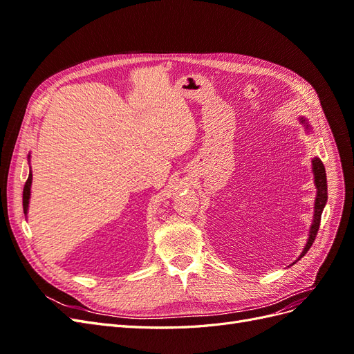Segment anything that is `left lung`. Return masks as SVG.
Masks as SVG:
<instances>
[{
  "mask_svg": "<svg viewBox=\"0 0 354 354\" xmlns=\"http://www.w3.org/2000/svg\"><path fill=\"white\" fill-rule=\"evenodd\" d=\"M299 124L304 125V130L307 133L312 131V127H310L308 121L306 120L304 116L298 118ZM312 171H313V177H315V186H316V199H315V212H313V220H312V226H310V232H308V239L306 242V246L303 248V252L299 254L298 259L292 263L295 264L298 260H301L303 257L307 254V251L310 250V246L313 245L316 234L320 226V217H322V211L326 205L328 201V185H326V171L325 167L322 164V160L319 158H313L312 159Z\"/></svg>",
  "mask_w": 354,
  "mask_h": 354,
  "instance_id": "left-lung-1",
  "label": "left lung"
}]
</instances>
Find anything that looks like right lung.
I'll return each mask as SVG.
<instances>
[{
    "mask_svg": "<svg viewBox=\"0 0 354 354\" xmlns=\"http://www.w3.org/2000/svg\"><path fill=\"white\" fill-rule=\"evenodd\" d=\"M28 159H30V155H28ZM30 186H32V171L29 169V177L24 187V212L28 216V208H29V199H30Z\"/></svg>",
    "mask_w": 354,
    "mask_h": 354,
    "instance_id": "1",
    "label": "right lung"
}]
</instances>
